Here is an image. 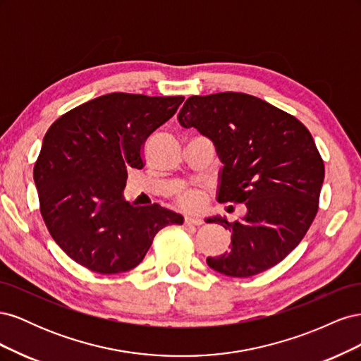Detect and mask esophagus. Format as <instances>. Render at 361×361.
<instances>
[{"label": "esophagus", "mask_w": 361, "mask_h": 361, "mask_svg": "<svg viewBox=\"0 0 361 361\" xmlns=\"http://www.w3.org/2000/svg\"><path fill=\"white\" fill-rule=\"evenodd\" d=\"M183 223H185V226H200V224H203V221L197 216H185Z\"/></svg>", "instance_id": "1"}]
</instances>
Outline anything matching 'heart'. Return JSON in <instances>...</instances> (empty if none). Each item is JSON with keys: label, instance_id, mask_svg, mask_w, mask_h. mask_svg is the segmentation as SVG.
<instances>
[{"label": "heart", "instance_id": "obj_1", "mask_svg": "<svg viewBox=\"0 0 361 361\" xmlns=\"http://www.w3.org/2000/svg\"><path fill=\"white\" fill-rule=\"evenodd\" d=\"M178 203L183 207V209H188V211L202 209L204 204V194L200 190L183 191L178 197Z\"/></svg>", "mask_w": 361, "mask_h": 361}]
</instances>
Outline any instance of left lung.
Listing matches in <instances>:
<instances>
[{"mask_svg":"<svg viewBox=\"0 0 361 361\" xmlns=\"http://www.w3.org/2000/svg\"><path fill=\"white\" fill-rule=\"evenodd\" d=\"M178 118L214 141L223 162L218 202L247 206L241 221L207 218L232 233L231 250L207 257V265L228 277L276 267L318 212L325 169L309 129L280 108L236 92L191 96Z\"/></svg>","mask_w":361,"mask_h":361,"instance_id":"left-lung-1","label":"left lung"}]
</instances>
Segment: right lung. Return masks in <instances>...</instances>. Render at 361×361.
Instances as JSON below:
<instances>
[{"mask_svg": "<svg viewBox=\"0 0 361 361\" xmlns=\"http://www.w3.org/2000/svg\"><path fill=\"white\" fill-rule=\"evenodd\" d=\"M183 96L110 93L63 114L35 164L40 214L60 248L99 274L145 259L155 235L183 216L123 199L128 169H143L147 137L178 111Z\"/></svg>", "mask_w": 361, "mask_h": 361, "instance_id": "add662e5", "label": "right lung"}]
</instances>
